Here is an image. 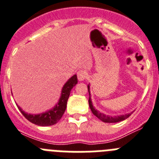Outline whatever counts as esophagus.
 Here are the masks:
<instances>
[{
  "label": "esophagus",
  "instance_id": "obj_1",
  "mask_svg": "<svg viewBox=\"0 0 159 159\" xmlns=\"http://www.w3.org/2000/svg\"><path fill=\"white\" fill-rule=\"evenodd\" d=\"M88 76L87 72L85 71V70H79L78 72V78L79 81H84V80L86 78V77Z\"/></svg>",
  "mask_w": 159,
  "mask_h": 159
}]
</instances>
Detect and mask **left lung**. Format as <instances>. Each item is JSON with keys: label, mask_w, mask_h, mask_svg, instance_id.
Instances as JSON below:
<instances>
[{"label": "left lung", "mask_w": 159, "mask_h": 159, "mask_svg": "<svg viewBox=\"0 0 159 159\" xmlns=\"http://www.w3.org/2000/svg\"><path fill=\"white\" fill-rule=\"evenodd\" d=\"M88 91H89V108H90L91 111L96 116L97 118H99L101 121H104V122H108V123H114V122H118V121H123V120L126 119L127 118H129V116L131 115L132 113H129V114H123V115H120V116H109L106 115V114H102V113H100L98 110H97L96 109L93 107V104H92V101H91L90 98V91H89V85H88Z\"/></svg>", "instance_id": "obj_1"}]
</instances>
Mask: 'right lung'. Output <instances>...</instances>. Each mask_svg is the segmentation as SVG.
<instances>
[{
    "label": "right lung",
    "mask_w": 159,
    "mask_h": 159,
    "mask_svg": "<svg viewBox=\"0 0 159 159\" xmlns=\"http://www.w3.org/2000/svg\"><path fill=\"white\" fill-rule=\"evenodd\" d=\"M78 83V78L77 75H74L66 81L61 90V94L59 99L58 102L57 103L56 106L53 109L48 110L45 113H41L38 114H27L20 108L18 105H16L18 107L21 114L25 116V118L27 120L35 124V125H41V126H49L53 125L58 122L59 120L61 118L62 115L64 114L67 105L69 97L70 94V91Z\"/></svg>",
    "instance_id": "1"
}]
</instances>
